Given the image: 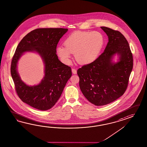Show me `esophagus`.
<instances>
[{"mask_svg":"<svg viewBox=\"0 0 147 147\" xmlns=\"http://www.w3.org/2000/svg\"><path fill=\"white\" fill-rule=\"evenodd\" d=\"M72 72L73 74H76V73H77L76 70L75 69H74V68H72Z\"/></svg>","mask_w":147,"mask_h":147,"instance_id":"34e87169","label":"esophagus"}]
</instances>
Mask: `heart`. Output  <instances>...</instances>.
Returning a JSON list of instances; mask_svg holds the SVG:
<instances>
[{"mask_svg":"<svg viewBox=\"0 0 147 147\" xmlns=\"http://www.w3.org/2000/svg\"><path fill=\"white\" fill-rule=\"evenodd\" d=\"M105 38L98 31H76L68 36L64 41V46L56 49V53L66 64L71 62V54L79 64L87 65L93 63L99 57L103 49Z\"/></svg>","mask_w":147,"mask_h":147,"instance_id":"1","label":"heart"}]
</instances>
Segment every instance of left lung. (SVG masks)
<instances>
[{"instance_id": "1", "label": "left lung", "mask_w": 147, "mask_h": 147, "mask_svg": "<svg viewBox=\"0 0 147 147\" xmlns=\"http://www.w3.org/2000/svg\"><path fill=\"white\" fill-rule=\"evenodd\" d=\"M108 37L104 53L93 63L78 69L79 86L87 100L104 106L117 99L125 92L133 65V55L125 36L118 31L101 26ZM120 56L114 63L115 54Z\"/></svg>"}]
</instances>
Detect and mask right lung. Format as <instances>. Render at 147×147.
Wrapping results in <instances>:
<instances>
[{
  "mask_svg": "<svg viewBox=\"0 0 147 147\" xmlns=\"http://www.w3.org/2000/svg\"><path fill=\"white\" fill-rule=\"evenodd\" d=\"M67 30L63 28L33 30L21 40L12 58L11 75L16 93L23 102L40 111H47L54 106L72 76L71 67L62 63L56 53L59 40ZM27 51L38 52L45 64V76L34 86H29L23 83L17 71L19 58Z\"/></svg>",
  "mask_w": 147,
  "mask_h": 147,
  "instance_id": "1",
  "label": "right lung"
}]
</instances>
